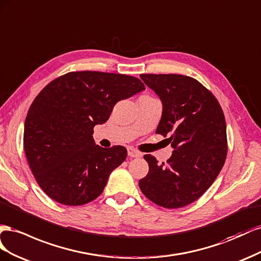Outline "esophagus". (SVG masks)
<instances>
[{"instance_id": "34e87169", "label": "esophagus", "mask_w": 261, "mask_h": 261, "mask_svg": "<svg viewBox=\"0 0 261 261\" xmlns=\"http://www.w3.org/2000/svg\"><path fill=\"white\" fill-rule=\"evenodd\" d=\"M128 155L132 159H136V158H141V156H142V153L137 151L136 148L133 147H128Z\"/></svg>"}]
</instances>
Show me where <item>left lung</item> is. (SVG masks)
<instances>
[{
  "instance_id": "obj_1",
  "label": "left lung",
  "mask_w": 261,
  "mask_h": 261,
  "mask_svg": "<svg viewBox=\"0 0 261 261\" xmlns=\"http://www.w3.org/2000/svg\"><path fill=\"white\" fill-rule=\"evenodd\" d=\"M159 96L163 111L156 133L174 148L167 164L146 154L148 173L139 181L144 196L168 209L187 205L210 188L224 165L226 123L219 101L195 79L179 74H141Z\"/></svg>"
}]
</instances>
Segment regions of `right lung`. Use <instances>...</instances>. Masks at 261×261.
Segmentation results:
<instances>
[{"mask_svg": "<svg viewBox=\"0 0 261 261\" xmlns=\"http://www.w3.org/2000/svg\"><path fill=\"white\" fill-rule=\"evenodd\" d=\"M144 89L137 77L92 71L68 73L42 89L28 110L24 148L46 195L64 205L85 204L100 195L126 150L96 144L94 126L108 120L119 100Z\"/></svg>", "mask_w": 261, "mask_h": 261, "instance_id": "obj_1", "label": "right lung"}]
</instances>
